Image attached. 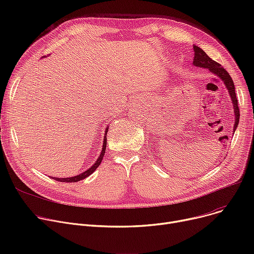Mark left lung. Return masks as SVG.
<instances>
[{
    "instance_id": "1",
    "label": "left lung",
    "mask_w": 254,
    "mask_h": 254,
    "mask_svg": "<svg viewBox=\"0 0 254 254\" xmlns=\"http://www.w3.org/2000/svg\"><path fill=\"white\" fill-rule=\"evenodd\" d=\"M193 61L192 65L196 66V68H203L208 70L211 74L215 75L218 77L221 81L223 82L225 88L228 89V92L230 95L231 101L233 103V108H234V114H235V120H234V128H233V135L235 134V130L238 127L239 125V119H240V111L238 107V100L236 97V91H235V85L233 79L231 78L230 74L224 70L223 66L219 64L218 63L214 62L212 59H210L207 53L196 45H193Z\"/></svg>"
}]
</instances>
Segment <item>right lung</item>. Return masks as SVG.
<instances>
[{
	"label": "right lung",
	"instance_id": "right-lung-1",
	"mask_svg": "<svg viewBox=\"0 0 254 254\" xmlns=\"http://www.w3.org/2000/svg\"><path fill=\"white\" fill-rule=\"evenodd\" d=\"M109 129V126H107L106 128H105V135H104V139H103V147H102V151L99 155V157L97 158V161L95 162V164H93L92 166H90V168H88L86 171L82 172L81 174L79 175H75L73 177H66V178H58V177H51L52 179H55L57 181H60V182H78L80 180H83L85 179L86 177H88L89 175H91L93 172H95L97 170V168L100 166V164L102 163L103 161V157H104V154H105V150H106V145H107V131H108Z\"/></svg>",
	"mask_w": 254,
	"mask_h": 254
}]
</instances>
